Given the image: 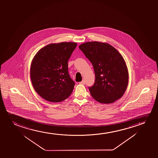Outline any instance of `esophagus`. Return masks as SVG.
<instances>
[{"label": "esophagus", "instance_id": "esophagus-1", "mask_svg": "<svg viewBox=\"0 0 158 158\" xmlns=\"http://www.w3.org/2000/svg\"><path fill=\"white\" fill-rule=\"evenodd\" d=\"M80 84L85 85V81L84 80H82L81 82H80Z\"/></svg>", "mask_w": 158, "mask_h": 158}]
</instances>
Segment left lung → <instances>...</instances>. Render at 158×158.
<instances>
[{
    "label": "left lung",
    "mask_w": 158,
    "mask_h": 158,
    "mask_svg": "<svg viewBox=\"0 0 158 158\" xmlns=\"http://www.w3.org/2000/svg\"><path fill=\"white\" fill-rule=\"evenodd\" d=\"M79 48L94 67L95 82L89 87L93 99L108 104L121 98L127 87L129 76L125 61L118 51L100 41L86 42Z\"/></svg>",
    "instance_id": "obj_1"
}]
</instances>
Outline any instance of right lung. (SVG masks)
I'll list each match as a JSON object with an SVG mask.
<instances>
[{
	"mask_svg": "<svg viewBox=\"0 0 158 158\" xmlns=\"http://www.w3.org/2000/svg\"><path fill=\"white\" fill-rule=\"evenodd\" d=\"M77 46L72 42L50 44L33 57L31 82L35 92L48 102H62L71 94L75 83L69 74L68 61Z\"/></svg>",
	"mask_w": 158,
	"mask_h": 158,
	"instance_id": "obj_1",
	"label": "right lung"
}]
</instances>
